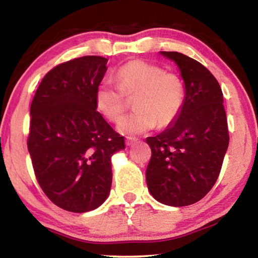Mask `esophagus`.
<instances>
[{"label":"esophagus","instance_id":"1","mask_svg":"<svg viewBox=\"0 0 258 258\" xmlns=\"http://www.w3.org/2000/svg\"><path fill=\"white\" fill-rule=\"evenodd\" d=\"M137 141H138V139H137V138L127 137V138H126V140H125V143H126V146L130 147V146H132L133 143H135Z\"/></svg>","mask_w":258,"mask_h":258}]
</instances>
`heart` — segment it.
<instances>
[{
    "mask_svg": "<svg viewBox=\"0 0 258 258\" xmlns=\"http://www.w3.org/2000/svg\"><path fill=\"white\" fill-rule=\"evenodd\" d=\"M116 81L100 83L95 104L107 119L118 121L127 110V98H134L135 111L117 125L120 133L141 134L157 124L166 127L181 111L184 86L176 74L164 72L154 63L133 60L118 69Z\"/></svg>",
    "mask_w": 258,
    "mask_h": 258,
    "instance_id": "b5f03b06",
    "label": "heart"
}]
</instances>
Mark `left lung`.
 I'll return each instance as SVG.
<instances>
[{
  "instance_id": "8db88e82",
  "label": "left lung",
  "mask_w": 258,
  "mask_h": 258,
  "mask_svg": "<svg viewBox=\"0 0 258 258\" xmlns=\"http://www.w3.org/2000/svg\"><path fill=\"white\" fill-rule=\"evenodd\" d=\"M160 54L176 63L185 93L175 120L164 132L147 138L151 149L147 185L157 202L189 206L211 191L228 150L223 93L216 78L197 60L178 52Z\"/></svg>"
}]
</instances>
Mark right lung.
<instances>
[{
	"instance_id": "add662e5",
	"label": "right lung",
	"mask_w": 258,
	"mask_h": 258,
	"mask_svg": "<svg viewBox=\"0 0 258 258\" xmlns=\"http://www.w3.org/2000/svg\"><path fill=\"white\" fill-rule=\"evenodd\" d=\"M108 59L86 55L46 74L30 106L28 151L37 182L52 203L85 213L106 202L111 157L124 138L97 111L95 92Z\"/></svg>"
}]
</instances>
